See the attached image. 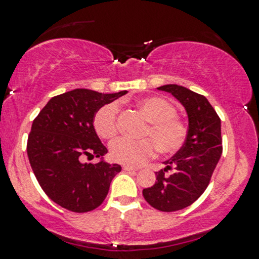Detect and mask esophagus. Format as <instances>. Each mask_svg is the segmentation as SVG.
I'll use <instances>...</instances> for the list:
<instances>
[{"mask_svg":"<svg viewBox=\"0 0 259 259\" xmlns=\"http://www.w3.org/2000/svg\"><path fill=\"white\" fill-rule=\"evenodd\" d=\"M123 170H125V171H138L139 169H138V167L129 166V165H124V166H123Z\"/></svg>","mask_w":259,"mask_h":259,"instance_id":"34e87169","label":"esophagus"}]
</instances>
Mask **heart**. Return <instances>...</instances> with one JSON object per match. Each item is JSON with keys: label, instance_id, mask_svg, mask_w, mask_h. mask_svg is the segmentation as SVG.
I'll list each match as a JSON object with an SVG mask.
<instances>
[{"label": "heart", "instance_id": "b5f03b06", "mask_svg": "<svg viewBox=\"0 0 259 259\" xmlns=\"http://www.w3.org/2000/svg\"><path fill=\"white\" fill-rule=\"evenodd\" d=\"M136 106L148 120L143 135L152 140H114L110 146L112 159L129 166H140L153 157L157 148L161 153H174L182 147L187 138V126L176 117V108L171 102L160 96H147L140 99ZM118 111L119 105L110 102L95 112L93 124L100 138L110 140L117 135Z\"/></svg>", "mask_w": 259, "mask_h": 259}]
</instances>
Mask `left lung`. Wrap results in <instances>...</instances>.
<instances>
[{
    "mask_svg": "<svg viewBox=\"0 0 259 259\" xmlns=\"http://www.w3.org/2000/svg\"><path fill=\"white\" fill-rule=\"evenodd\" d=\"M170 93L185 107L188 117L186 141L179 151L165 160L164 170L155 172L157 181L142 191L151 206L164 212L182 210L204 193L222 154L221 119L205 96L177 84L157 88ZM171 166V176L164 171Z\"/></svg>",
    "mask_w": 259,
    "mask_h": 259,
    "instance_id": "8db88e82",
    "label": "left lung"
}]
</instances>
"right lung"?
I'll return each instance as SVG.
<instances>
[{
	"label": "right lung",
	"instance_id": "right-lung-1",
	"mask_svg": "<svg viewBox=\"0 0 259 259\" xmlns=\"http://www.w3.org/2000/svg\"><path fill=\"white\" fill-rule=\"evenodd\" d=\"M73 89L54 96L33 120L27 155L39 186L61 207L88 212L102 204L121 166L105 161L107 148L94 129L95 112L126 94ZM83 156L100 158L82 163Z\"/></svg>",
	"mask_w": 259,
	"mask_h": 259
}]
</instances>
